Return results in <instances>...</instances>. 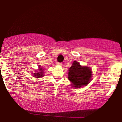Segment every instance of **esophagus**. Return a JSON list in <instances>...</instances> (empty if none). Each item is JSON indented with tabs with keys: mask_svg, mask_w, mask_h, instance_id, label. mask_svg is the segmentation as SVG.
<instances>
[{
	"mask_svg": "<svg viewBox=\"0 0 122 122\" xmlns=\"http://www.w3.org/2000/svg\"><path fill=\"white\" fill-rule=\"evenodd\" d=\"M57 65L60 66H62V63H60V62H57Z\"/></svg>",
	"mask_w": 122,
	"mask_h": 122,
	"instance_id": "obj_1",
	"label": "esophagus"
}]
</instances>
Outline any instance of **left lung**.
Here are the masks:
<instances>
[{"label": "left lung", "instance_id": "left-lung-1", "mask_svg": "<svg viewBox=\"0 0 122 122\" xmlns=\"http://www.w3.org/2000/svg\"><path fill=\"white\" fill-rule=\"evenodd\" d=\"M68 71V79L74 88L87 85L92 80L91 68L87 66L81 65L77 61H74Z\"/></svg>", "mask_w": 122, "mask_h": 122}]
</instances>
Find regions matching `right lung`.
Masks as SVG:
<instances>
[{
  "instance_id": "obj_1",
  "label": "right lung",
  "mask_w": 122,
  "mask_h": 122,
  "mask_svg": "<svg viewBox=\"0 0 122 122\" xmlns=\"http://www.w3.org/2000/svg\"><path fill=\"white\" fill-rule=\"evenodd\" d=\"M44 68L42 67L41 65H38V71H37L36 73H34L33 74V76L36 78H40L44 76Z\"/></svg>"
}]
</instances>
